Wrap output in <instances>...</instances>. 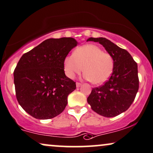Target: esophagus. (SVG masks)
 <instances>
[{
  "instance_id": "1",
  "label": "esophagus",
  "mask_w": 153,
  "mask_h": 153,
  "mask_svg": "<svg viewBox=\"0 0 153 153\" xmlns=\"http://www.w3.org/2000/svg\"><path fill=\"white\" fill-rule=\"evenodd\" d=\"M76 87H80V86H81V85H82V84H81V83L76 82Z\"/></svg>"
}]
</instances>
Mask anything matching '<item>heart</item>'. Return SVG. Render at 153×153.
<instances>
[{
  "instance_id": "b5f03b06",
  "label": "heart",
  "mask_w": 153,
  "mask_h": 153,
  "mask_svg": "<svg viewBox=\"0 0 153 153\" xmlns=\"http://www.w3.org/2000/svg\"><path fill=\"white\" fill-rule=\"evenodd\" d=\"M114 62L112 56L97 45H86L76 48L72 55L64 60V70L67 77L74 79L83 71L84 79L94 84L106 82L114 70Z\"/></svg>"
}]
</instances>
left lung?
Returning <instances> with one entry per match:
<instances>
[{"label": "left lung", "mask_w": 153, "mask_h": 153, "mask_svg": "<svg viewBox=\"0 0 153 153\" xmlns=\"http://www.w3.org/2000/svg\"><path fill=\"white\" fill-rule=\"evenodd\" d=\"M87 41L99 42L112 56L114 70L103 85L94 88L87 98L91 108L98 114L111 118L128 110L139 88L137 65L128 51L104 37H90Z\"/></svg>", "instance_id": "left-lung-1"}]
</instances>
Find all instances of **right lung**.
<instances>
[{
  "mask_svg": "<svg viewBox=\"0 0 153 153\" xmlns=\"http://www.w3.org/2000/svg\"><path fill=\"white\" fill-rule=\"evenodd\" d=\"M77 44L72 37L48 39L21 56L14 84L19 104L28 114L45 120L65 110L76 83L65 75L64 60Z\"/></svg>",
  "mask_w": 153,
  "mask_h": 153,
  "instance_id": "obj_1",
  "label": "right lung"
}]
</instances>
